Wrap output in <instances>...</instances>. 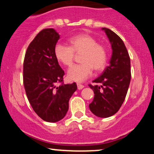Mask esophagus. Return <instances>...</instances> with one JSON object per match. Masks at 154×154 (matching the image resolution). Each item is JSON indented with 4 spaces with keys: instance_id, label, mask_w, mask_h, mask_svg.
<instances>
[{
    "instance_id": "obj_1",
    "label": "esophagus",
    "mask_w": 154,
    "mask_h": 154,
    "mask_svg": "<svg viewBox=\"0 0 154 154\" xmlns=\"http://www.w3.org/2000/svg\"><path fill=\"white\" fill-rule=\"evenodd\" d=\"M77 87H78V89L81 90L84 87V85L81 84H77Z\"/></svg>"
}]
</instances>
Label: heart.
Segmentation results:
<instances>
[{"label":"heart","mask_w":154,"mask_h":154,"mask_svg":"<svg viewBox=\"0 0 154 154\" xmlns=\"http://www.w3.org/2000/svg\"><path fill=\"white\" fill-rule=\"evenodd\" d=\"M68 45L57 44L54 48L56 60L66 67L73 64L75 55H80V65L72 67L68 71L70 81L82 82L91 75L92 70L102 71L108 60L107 49L104 45L98 43L95 37L87 34L73 36L68 39Z\"/></svg>","instance_id":"b5f03b06"}]
</instances>
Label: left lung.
<instances>
[{
	"label": "left lung",
	"instance_id": "8db88e82",
	"mask_svg": "<svg viewBox=\"0 0 154 154\" xmlns=\"http://www.w3.org/2000/svg\"><path fill=\"white\" fill-rule=\"evenodd\" d=\"M111 44L112 53L109 66L89 87L94 93L89 109L94 115L106 118L117 112L125 99L131 79V59L123 41L115 32L102 28Z\"/></svg>",
	"mask_w": 154,
	"mask_h": 154
}]
</instances>
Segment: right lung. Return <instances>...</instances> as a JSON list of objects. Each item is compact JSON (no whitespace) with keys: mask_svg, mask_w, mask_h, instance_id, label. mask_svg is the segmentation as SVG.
<instances>
[{"mask_svg":"<svg viewBox=\"0 0 154 154\" xmlns=\"http://www.w3.org/2000/svg\"><path fill=\"white\" fill-rule=\"evenodd\" d=\"M59 39L54 29L42 30L29 45L23 60L27 98L38 116L49 122H58L66 116L69 99L77 89L75 83L63 84L64 70L54 55ZM58 82L61 84L57 86Z\"/></svg>","mask_w":154,"mask_h":154,"instance_id":"right-lung-1","label":"right lung"}]
</instances>
